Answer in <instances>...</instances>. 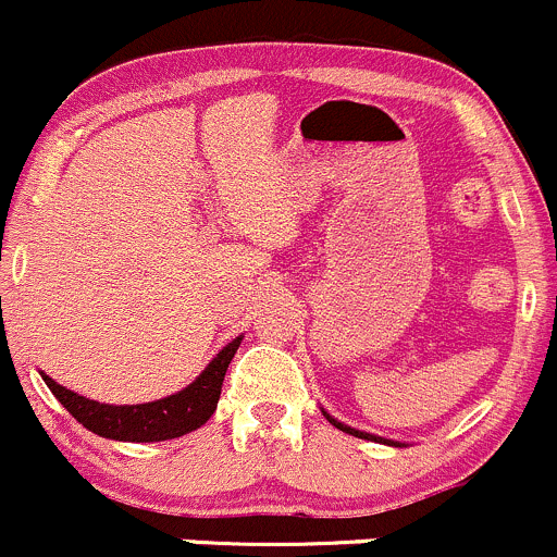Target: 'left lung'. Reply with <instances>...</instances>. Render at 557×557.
Returning <instances> with one entry per match:
<instances>
[{
  "label": "left lung",
  "mask_w": 557,
  "mask_h": 557,
  "mask_svg": "<svg viewBox=\"0 0 557 557\" xmlns=\"http://www.w3.org/2000/svg\"><path fill=\"white\" fill-rule=\"evenodd\" d=\"M324 416H326V412H324ZM326 421H330L332 426H337V429H341V432H346V434H354V437H362V440H377V443H388V440H381V437H375V434H367V432H359V429H351V426H346V423L335 421V418H332V416H326ZM388 445H394V443H388Z\"/></svg>",
  "instance_id": "obj_1"
}]
</instances>
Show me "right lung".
<instances>
[{
    "label": "right lung",
    "instance_id": "add662e5",
    "mask_svg": "<svg viewBox=\"0 0 557 557\" xmlns=\"http://www.w3.org/2000/svg\"><path fill=\"white\" fill-rule=\"evenodd\" d=\"M240 346V337L227 343L211 364L206 367L193 381L190 386L182 388L180 394L158 399V403L147 405H101L94 399H85L79 394L69 392V388L55 383L53 377L42 375L50 392L55 394L61 405L90 429L94 434L107 440H120V443H160V440H174L182 434L193 432V429L203 426L211 416H214L216 403L222 394V381L231 359L236 357Z\"/></svg>",
    "mask_w": 557,
    "mask_h": 557
}]
</instances>
